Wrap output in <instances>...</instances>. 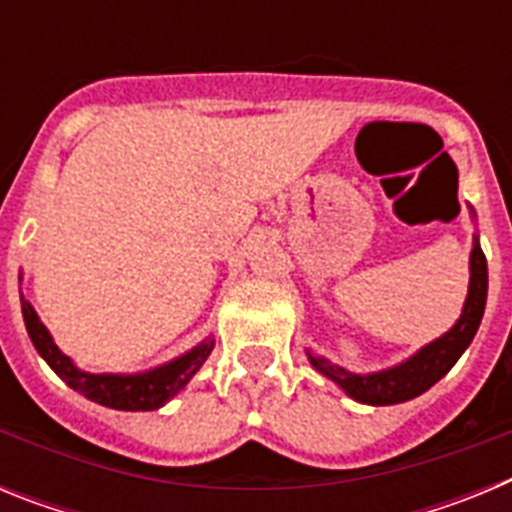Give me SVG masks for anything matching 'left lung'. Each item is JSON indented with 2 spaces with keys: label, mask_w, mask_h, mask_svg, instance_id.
I'll use <instances>...</instances> for the list:
<instances>
[{
  "label": "left lung",
  "mask_w": 512,
  "mask_h": 512,
  "mask_svg": "<svg viewBox=\"0 0 512 512\" xmlns=\"http://www.w3.org/2000/svg\"><path fill=\"white\" fill-rule=\"evenodd\" d=\"M474 215V210L469 207ZM487 302V259L479 246V235H472V253H469V289L467 300L461 307V315L441 338L425 343L420 351H415L410 359L390 366V369H379V372L356 374L348 372L343 366L333 364L325 356L312 354L307 348V359L315 366V372L336 382L351 400L364 402V405H397V402H408L413 397L423 395L431 390L433 384L441 377L449 374L451 366L459 361V356L469 348V343L477 336V328L485 315Z\"/></svg>",
  "instance_id": "left-lung-1"
}]
</instances>
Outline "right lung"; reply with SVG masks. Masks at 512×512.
<instances>
[{"label": "right lung", "instance_id": "obj_1", "mask_svg": "<svg viewBox=\"0 0 512 512\" xmlns=\"http://www.w3.org/2000/svg\"><path fill=\"white\" fill-rule=\"evenodd\" d=\"M22 282V274H20ZM22 302V318H25L27 336L33 341L35 351L43 356V361L51 366L53 372L69 384L71 390L81 392L87 400L99 402L104 408L112 410H130V413H146V410H158L164 408L171 397H176L189 384V379L200 372L202 364L207 361V356L212 354L215 348V338L207 336L205 341H200L194 348L184 351L182 356L166 361L161 366H153L146 372L135 374H92L81 372L79 366L71 361V356H66L61 348L53 341L51 330L40 323L38 312L30 302L25 300V295L20 292Z\"/></svg>", "mask_w": 512, "mask_h": 512}]
</instances>
